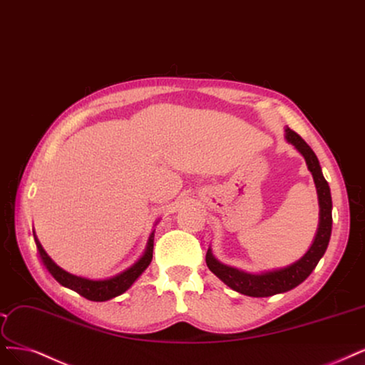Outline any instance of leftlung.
<instances>
[{"instance_id": "1", "label": "left lung", "mask_w": 365, "mask_h": 365, "mask_svg": "<svg viewBox=\"0 0 365 365\" xmlns=\"http://www.w3.org/2000/svg\"><path fill=\"white\" fill-rule=\"evenodd\" d=\"M287 140L290 142L300 154L305 157V161L308 165L309 172L312 173L314 182L317 187L319 193V204H320V225L319 231L316 235V240H314L312 246L309 247L308 252L296 261L292 266H288L281 270H273L261 274H252L246 273L242 270H237L234 267L225 266V264L219 262L212 254L207 252L205 261L208 269L215 273L219 279H222L226 285L231 287L232 290L252 296V297H269L278 293H285L292 288L302 284L311 272L316 269L317 262L326 252V247H328L331 231H332V199H331V190L328 181L324 180L320 163L314 154V150L309 148V145L293 130L287 128Z\"/></svg>"}]
</instances>
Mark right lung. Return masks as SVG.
I'll use <instances>...</instances> for the list:
<instances>
[{"instance_id": "1", "label": "right lung", "mask_w": 365, "mask_h": 365, "mask_svg": "<svg viewBox=\"0 0 365 365\" xmlns=\"http://www.w3.org/2000/svg\"><path fill=\"white\" fill-rule=\"evenodd\" d=\"M34 234V232H33ZM34 242L37 246V250H39L41 259L43 262V266L48 269V272L54 276V279L60 282L63 287H68L71 290L77 292L80 296L93 300V302H104V300L116 297L122 293H125L128 288L133 285V282L139 278V276L145 272V269L149 266L150 259H153V249H154V234H150L148 247L145 250L143 257L137 261L134 266H131L128 270L122 272L120 274L115 276V278L104 279V281H92V279H86L80 278V276L71 274L60 269L57 264L48 257V254L43 250L42 245L39 240L34 237Z\"/></svg>"}]
</instances>
